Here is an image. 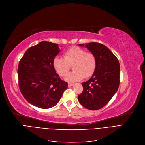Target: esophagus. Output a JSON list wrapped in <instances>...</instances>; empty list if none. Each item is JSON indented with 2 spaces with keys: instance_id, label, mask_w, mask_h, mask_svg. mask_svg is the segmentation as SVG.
Here are the masks:
<instances>
[{
  "instance_id": "obj_1",
  "label": "esophagus",
  "mask_w": 145,
  "mask_h": 145,
  "mask_svg": "<svg viewBox=\"0 0 145 145\" xmlns=\"http://www.w3.org/2000/svg\"><path fill=\"white\" fill-rule=\"evenodd\" d=\"M73 84H73V83H71V82H68V86H69V87L72 86Z\"/></svg>"
}]
</instances>
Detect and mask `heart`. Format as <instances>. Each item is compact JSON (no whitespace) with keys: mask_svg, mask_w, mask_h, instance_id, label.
I'll return each mask as SVG.
<instances>
[{"mask_svg":"<svg viewBox=\"0 0 145 145\" xmlns=\"http://www.w3.org/2000/svg\"><path fill=\"white\" fill-rule=\"evenodd\" d=\"M53 65L55 70L61 77H64L72 65L73 71L68 74L65 80L68 81H77L90 77L96 67V58L91 52L86 51L78 46H73L64 54V58L57 57Z\"/></svg>","mask_w":145,"mask_h":145,"instance_id":"1","label":"heart"}]
</instances>
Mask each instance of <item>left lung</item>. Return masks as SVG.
Listing matches in <instances>:
<instances>
[{"label":"left lung","instance_id":"8db88e82","mask_svg":"<svg viewBox=\"0 0 145 145\" xmlns=\"http://www.w3.org/2000/svg\"><path fill=\"white\" fill-rule=\"evenodd\" d=\"M93 52L96 67L92 77L82 82L83 91L78 96L80 104L90 110L105 107L118 91L120 84V64L118 59L108 48L101 44H78Z\"/></svg>","mask_w":145,"mask_h":145}]
</instances>
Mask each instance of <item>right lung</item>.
I'll return each mask as SVG.
<instances>
[{
	"instance_id": "right-lung-1",
	"label": "right lung",
	"mask_w": 145,
	"mask_h": 145,
	"mask_svg": "<svg viewBox=\"0 0 145 145\" xmlns=\"http://www.w3.org/2000/svg\"><path fill=\"white\" fill-rule=\"evenodd\" d=\"M60 50L58 44L42 41L31 46L20 60V91L32 105L43 109L56 106L68 87L56 73L53 63Z\"/></svg>"
}]
</instances>
